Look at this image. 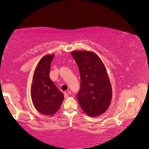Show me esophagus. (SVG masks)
I'll return each mask as SVG.
<instances>
[{"mask_svg": "<svg viewBox=\"0 0 149 149\" xmlns=\"http://www.w3.org/2000/svg\"><path fill=\"white\" fill-rule=\"evenodd\" d=\"M68 94H69V92H68V91L65 92V93H64V96H65V98L68 97Z\"/></svg>", "mask_w": 149, "mask_h": 149, "instance_id": "obj_1", "label": "esophagus"}]
</instances>
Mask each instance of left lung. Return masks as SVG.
Returning <instances> with one entry per match:
<instances>
[{"label": "left lung", "instance_id": "left-lung-1", "mask_svg": "<svg viewBox=\"0 0 149 149\" xmlns=\"http://www.w3.org/2000/svg\"><path fill=\"white\" fill-rule=\"evenodd\" d=\"M71 54L80 73L77 99L81 107L90 117L103 114L110 105L112 88L102 61L92 52L74 51Z\"/></svg>", "mask_w": 149, "mask_h": 149}]
</instances>
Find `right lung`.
Returning a JSON list of instances; mask_svg holds the SVG:
<instances>
[{
    "label": "right lung",
    "instance_id": "right-lung-1",
    "mask_svg": "<svg viewBox=\"0 0 149 149\" xmlns=\"http://www.w3.org/2000/svg\"><path fill=\"white\" fill-rule=\"evenodd\" d=\"M55 55H48L40 60L34 72L31 87L33 104L39 112L52 116L59 110L64 100L63 93L49 78L51 62Z\"/></svg>",
    "mask_w": 149,
    "mask_h": 149
}]
</instances>
